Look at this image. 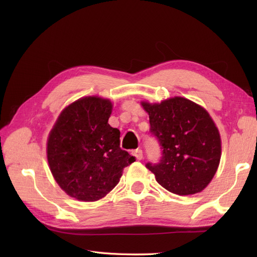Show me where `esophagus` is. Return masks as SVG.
<instances>
[{
	"instance_id": "obj_1",
	"label": "esophagus",
	"mask_w": 257,
	"mask_h": 257,
	"mask_svg": "<svg viewBox=\"0 0 257 257\" xmlns=\"http://www.w3.org/2000/svg\"><path fill=\"white\" fill-rule=\"evenodd\" d=\"M133 155L134 157L137 159V160H142L143 159V157H144V154H143V150L142 149H136V150H134L133 151Z\"/></svg>"
}]
</instances>
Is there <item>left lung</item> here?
Returning <instances> with one entry per match:
<instances>
[{"mask_svg":"<svg viewBox=\"0 0 257 257\" xmlns=\"http://www.w3.org/2000/svg\"><path fill=\"white\" fill-rule=\"evenodd\" d=\"M142 105L149 114L151 134L162 149L158 164L148 163L146 167L163 188L177 195L203 191L221 160L220 133L208 111L180 96Z\"/></svg>","mask_w":257,"mask_h":257,"instance_id":"obj_1","label":"left lung"}]
</instances>
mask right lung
I'll return each instance as SVG.
<instances>
[{"mask_svg":"<svg viewBox=\"0 0 257 257\" xmlns=\"http://www.w3.org/2000/svg\"><path fill=\"white\" fill-rule=\"evenodd\" d=\"M109 99L87 96L59 115L47 142V159L54 180L67 195L82 201L105 197L119 183L124 167L135 162L120 148V131L108 119Z\"/></svg>","mask_w":257,"mask_h":257,"instance_id":"1","label":"right lung"}]
</instances>
